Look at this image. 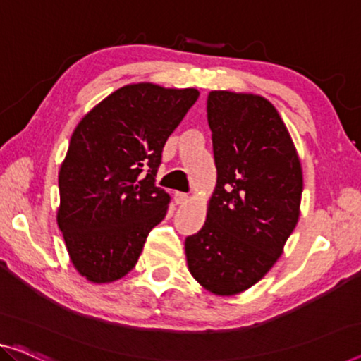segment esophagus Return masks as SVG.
I'll list each match as a JSON object with an SVG mask.
<instances>
[{
    "label": "esophagus",
    "instance_id": "1",
    "mask_svg": "<svg viewBox=\"0 0 361 361\" xmlns=\"http://www.w3.org/2000/svg\"><path fill=\"white\" fill-rule=\"evenodd\" d=\"M175 201H176V204H186L188 201H190V196L185 195V192H176Z\"/></svg>",
    "mask_w": 361,
    "mask_h": 361
}]
</instances>
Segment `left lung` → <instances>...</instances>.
<instances>
[{"label":"left lung","instance_id":"left-lung-1","mask_svg":"<svg viewBox=\"0 0 361 361\" xmlns=\"http://www.w3.org/2000/svg\"><path fill=\"white\" fill-rule=\"evenodd\" d=\"M217 183L202 228L185 241L191 276L232 297L271 271L300 217L303 171L276 106L266 97L211 90Z\"/></svg>","mask_w":361,"mask_h":361}]
</instances>
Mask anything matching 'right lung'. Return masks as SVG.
<instances>
[{"label": "right lung", "instance_id": "obj_1", "mask_svg": "<svg viewBox=\"0 0 361 361\" xmlns=\"http://www.w3.org/2000/svg\"><path fill=\"white\" fill-rule=\"evenodd\" d=\"M197 97L195 87L128 84L78 123L58 173L56 222L89 282L125 277L164 220L171 197L155 186V173L166 139Z\"/></svg>", "mask_w": 361, "mask_h": 361}]
</instances>
